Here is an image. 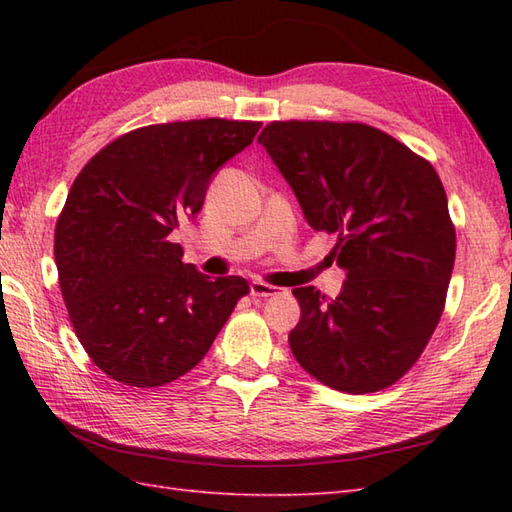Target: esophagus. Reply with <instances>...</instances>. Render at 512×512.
<instances>
[{"label":"esophagus","mask_w":512,"mask_h":512,"mask_svg":"<svg viewBox=\"0 0 512 512\" xmlns=\"http://www.w3.org/2000/svg\"><path fill=\"white\" fill-rule=\"evenodd\" d=\"M279 290H281V288L264 284V281H259V279H255L253 284H250V295H253V297H262V299L279 295Z\"/></svg>","instance_id":"34e87169"}]
</instances>
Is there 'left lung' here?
<instances>
[{
	"label": "left lung",
	"instance_id": "8db88e82",
	"mask_svg": "<svg viewBox=\"0 0 512 512\" xmlns=\"http://www.w3.org/2000/svg\"><path fill=\"white\" fill-rule=\"evenodd\" d=\"M314 231L339 235L341 295L295 288L299 365L345 394L385 389L418 361L447 299L455 231L427 160L361 123H270L257 138Z\"/></svg>",
	"mask_w": 512,
	"mask_h": 512
}]
</instances>
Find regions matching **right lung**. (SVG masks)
<instances>
[{"label":"right lung","instance_id":"right-lung-1","mask_svg":"<svg viewBox=\"0 0 512 512\" xmlns=\"http://www.w3.org/2000/svg\"><path fill=\"white\" fill-rule=\"evenodd\" d=\"M262 123L149 125L103 147L65 200L54 262L74 332L96 367L132 387L187 374L248 292L242 277L202 275L171 239L193 220L213 176Z\"/></svg>","mask_w":512,"mask_h":512}]
</instances>
